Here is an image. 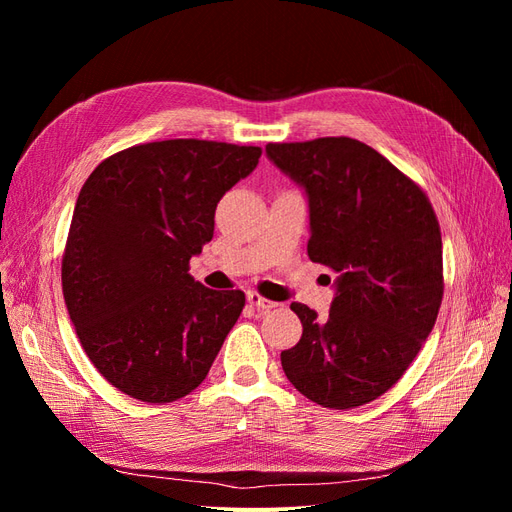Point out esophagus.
<instances>
[{"label": "esophagus", "instance_id": "1", "mask_svg": "<svg viewBox=\"0 0 512 512\" xmlns=\"http://www.w3.org/2000/svg\"><path fill=\"white\" fill-rule=\"evenodd\" d=\"M247 301H250L252 305H256L260 312H269V309H273V307H277V303L275 301H269V299H265L262 297V294H258V292H247Z\"/></svg>", "mask_w": 512, "mask_h": 512}]
</instances>
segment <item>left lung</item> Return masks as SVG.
Instances as JSON below:
<instances>
[{
  "label": "left lung",
  "mask_w": 512,
  "mask_h": 512,
  "mask_svg": "<svg viewBox=\"0 0 512 512\" xmlns=\"http://www.w3.org/2000/svg\"><path fill=\"white\" fill-rule=\"evenodd\" d=\"M267 156L307 194L309 260L337 273L327 316L290 305L303 335L282 352L284 374L322 408L369 404L406 374L436 324L444 294L436 211L356 138L269 143Z\"/></svg>",
  "instance_id": "obj_1"
}]
</instances>
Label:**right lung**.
<instances>
[{"label":"right lung","mask_w":512,"mask_h":512,"mask_svg":"<svg viewBox=\"0 0 512 512\" xmlns=\"http://www.w3.org/2000/svg\"><path fill=\"white\" fill-rule=\"evenodd\" d=\"M260 147L170 138L113 153L81 188L61 288L89 361L115 389L168 404L203 382L245 294L190 275L215 207Z\"/></svg>","instance_id":"1"}]
</instances>
